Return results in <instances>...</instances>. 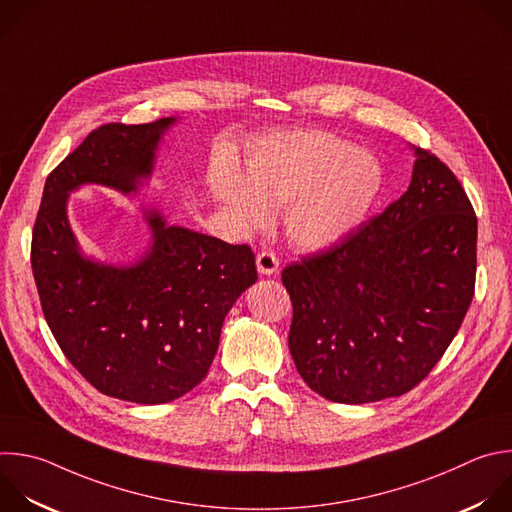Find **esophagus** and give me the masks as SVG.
I'll return each instance as SVG.
<instances>
[{"label":"esophagus","instance_id":"34e87169","mask_svg":"<svg viewBox=\"0 0 512 512\" xmlns=\"http://www.w3.org/2000/svg\"><path fill=\"white\" fill-rule=\"evenodd\" d=\"M257 269L261 275H273L279 271V257L273 251H261L257 255Z\"/></svg>","mask_w":512,"mask_h":512}]
</instances>
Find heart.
I'll return each instance as SVG.
<instances>
[{
    "mask_svg": "<svg viewBox=\"0 0 512 512\" xmlns=\"http://www.w3.org/2000/svg\"><path fill=\"white\" fill-rule=\"evenodd\" d=\"M215 197L241 225L263 227L269 207H287L289 237L305 249L344 241L370 215L384 170L366 150L323 130L273 136L249 158L247 181L235 168H219Z\"/></svg>",
    "mask_w": 512,
    "mask_h": 512,
    "instance_id": "obj_1",
    "label": "heart"
}]
</instances>
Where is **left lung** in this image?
Segmentation results:
<instances>
[{
    "instance_id": "obj_1",
    "label": "left lung",
    "mask_w": 512,
    "mask_h": 512,
    "mask_svg": "<svg viewBox=\"0 0 512 512\" xmlns=\"http://www.w3.org/2000/svg\"><path fill=\"white\" fill-rule=\"evenodd\" d=\"M408 191L344 241L287 265L289 352L339 404L402 396L440 362L474 297L476 215L460 181L416 148Z\"/></svg>"
}]
</instances>
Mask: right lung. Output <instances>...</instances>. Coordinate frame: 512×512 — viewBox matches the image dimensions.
Wrapping results in <instances>:
<instances>
[{
  "mask_svg": "<svg viewBox=\"0 0 512 512\" xmlns=\"http://www.w3.org/2000/svg\"><path fill=\"white\" fill-rule=\"evenodd\" d=\"M175 118L92 130L46 179L32 233V271L44 317L68 362L98 392L136 404L173 402L207 376L225 315L257 281L255 253L150 211V251L130 267L80 255L66 201L86 183L134 193L150 177Z\"/></svg>",
  "mask_w": 512,
  "mask_h": 512,
  "instance_id": "add662e5",
  "label": "right lung"
}]
</instances>
